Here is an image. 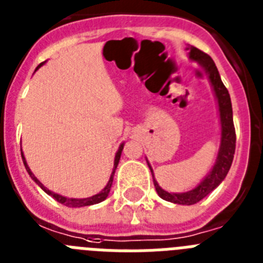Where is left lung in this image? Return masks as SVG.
<instances>
[{
    "label": "left lung",
    "instance_id": "obj_1",
    "mask_svg": "<svg viewBox=\"0 0 263 263\" xmlns=\"http://www.w3.org/2000/svg\"><path fill=\"white\" fill-rule=\"evenodd\" d=\"M186 49L189 50V58L198 62L205 68L208 78H209V81L212 83V87H213L217 103H218V111H220L221 145L220 149H218V155H217L216 164L213 165V170L208 173L206 177L195 189L184 192V193H170V192L160 188V185L155 180L154 171H152L149 163L147 161L151 173H152V177H154V184L157 195L163 200L180 205L196 204L204 197H206L212 191H214L217 186L220 185L222 180L227 177L228 172H229L230 165L233 163V157H234V151H236V129H234V123H233L232 100H230V95L228 92L227 87L223 86L222 81H221V77L218 74L216 65H214L213 59L195 46H189Z\"/></svg>",
    "mask_w": 263,
    "mask_h": 263
}]
</instances>
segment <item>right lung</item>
I'll return each instance as SVG.
<instances>
[{"mask_svg":"<svg viewBox=\"0 0 263 263\" xmlns=\"http://www.w3.org/2000/svg\"><path fill=\"white\" fill-rule=\"evenodd\" d=\"M43 63H45V62H43ZM43 63H41V65L38 66V67H36V68H40L41 66L43 65ZM123 147H124V143H123V144H120V147H119L118 152H116V155H115V161H114V171H112V173H111V177H109L108 182H107V185L104 186V188L102 189V191H100L99 193H98V195L92 196V197H87V198H67V197H63V196L58 195V193H54V192L49 191V189H47L46 186L43 185L42 182H41L40 180L36 179L35 176L33 175V172H31L30 168H29V165H27L26 159H25L24 154H22V149H21V155H22V160H24L25 168H26L27 173H29V175H30L31 179H33L34 181H35L36 184H38V185H40L41 188L43 189V191L46 192L47 195L51 196L52 198H55V200L58 201V202H61V204L66 205V206H70V208H81V206H88V205H93V204H99V202H102V201L106 200L107 196H108V193H109V189H111V185H112L114 175H115L116 166H118L119 160H120V155H122Z\"/></svg>","mask_w":263,"mask_h":263,"instance_id":"1","label":"right lung"}]
</instances>
